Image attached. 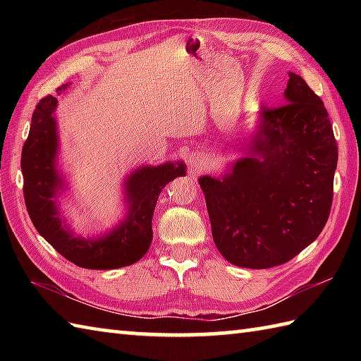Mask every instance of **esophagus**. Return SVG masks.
<instances>
[{"label":"esophagus","mask_w":361,"mask_h":361,"mask_svg":"<svg viewBox=\"0 0 361 361\" xmlns=\"http://www.w3.org/2000/svg\"><path fill=\"white\" fill-rule=\"evenodd\" d=\"M188 161H189V166L192 167L194 171H200V169L204 166V157H202L200 153H192V155H189Z\"/></svg>","instance_id":"34e87169"}]
</instances>
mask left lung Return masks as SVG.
I'll use <instances>...</instances> for the list:
<instances>
[{"instance_id": "8db88e82", "label": "left lung", "mask_w": 361, "mask_h": 361, "mask_svg": "<svg viewBox=\"0 0 361 361\" xmlns=\"http://www.w3.org/2000/svg\"><path fill=\"white\" fill-rule=\"evenodd\" d=\"M286 104L260 111L248 155L200 176L214 243L228 262L271 268L317 239L334 198L338 147L319 96L288 73Z\"/></svg>"}]
</instances>
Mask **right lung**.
Listing matches in <instances>:
<instances>
[{"label": "right lung", "mask_w": 361, "mask_h": 361, "mask_svg": "<svg viewBox=\"0 0 361 361\" xmlns=\"http://www.w3.org/2000/svg\"><path fill=\"white\" fill-rule=\"evenodd\" d=\"M66 88L68 83L59 87L57 94H62ZM56 106L57 99L51 94L37 104L29 136L23 145V194L30 220L54 250L82 268L111 270L137 262L152 243V217L158 195L169 181L186 175L185 163L137 167L124 183L128 203L124 221L99 239L75 237L60 220L56 202L63 185L56 169L59 140L52 116Z\"/></svg>", "instance_id": "1"}]
</instances>
